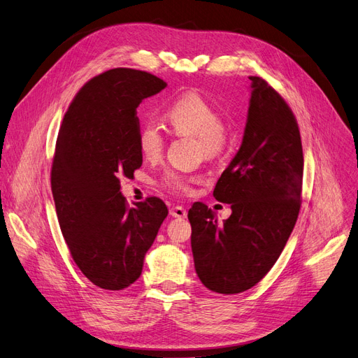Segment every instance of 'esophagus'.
Instances as JSON below:
<instances>
[{
	"mask_svg": "<svg viewBox=\"0 0 358 358\" xmlns=\"http://www.w3.org/2000/svg\"><path fill=\"white\" fill-rule=\"evenodd\" d=\"M187 214H188L187 208L182 207V206H173V207L170 208V216H171V217L185 219V217H187Z\"/></svg>",
	"mask_w": 358,
	"mask_h": 358,
	"instance_id": "1",
	"label": "esophagus"
}]
</instances>
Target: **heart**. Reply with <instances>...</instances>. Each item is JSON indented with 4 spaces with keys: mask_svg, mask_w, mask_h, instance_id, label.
Masks as SVG:
<instances>
[{
    "mask_svg": "<svg viewBox=\"0 0 358 358\" xmlns=\"http://www.w3.org/2000/svg\"><path fill=\"white\" fill-rule=\"evenodd\" d=\"M166 119L176 134L199 138L208 157L217 155L226 144L220 110L199 92L191 91L171 101L166 108ZM164 144V134L159 124L147 122L139 127L136 145L147 162L159 160ZM195 182V176L180 170H167L162 178L163 187L178 194H189Z\"/></svg>",
    "mask_w": 358,
    "mask_h": 358,
    "instance_id": "heart-1",
    "label": "heart"
}]
</instances>
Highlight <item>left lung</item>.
I'll return each instance as SVG.
<instances>
[{
    "instance_id": "1",
    "label": "left lung",
    "mask_w": 358,
    "mask_h": 358,
    "mask_svg": "<svg viewBox=\"0 0 358 358\" xmlns=\"http://www.w3.org/2000/svg\"><path fill=\"white\" fill-rule=\"evenodd\" d=\"M250 80L244 138L213 192L231 204V217L219 223L203 203L188 211L196 275L206 288L224 295L244 292L268 273L301 207L304 157L296 119L264 79Z\"/></svg>"
}]
</instances>
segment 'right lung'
<instances>
[{
  "instance_id": "right-lung-1",
  "label": "right lung",
  "mask_w": 358,
  "mask_h": 358,
  "mask_svg": "<svg viewBox=\"0 0 358 358\" xmlns=\"http://www.w3.org/2000/svg\"><path fill=\"white\" fill-rule=\"evenodd\" d=\"M166 87L148 71L107 70L83 85L62 122L51 166L55 211L71 259L98 288L120 291L141 276L169 213L157 196L131 208L120 192V179L142 164L136 108Z\"/></svg>"
}]
</instances>
